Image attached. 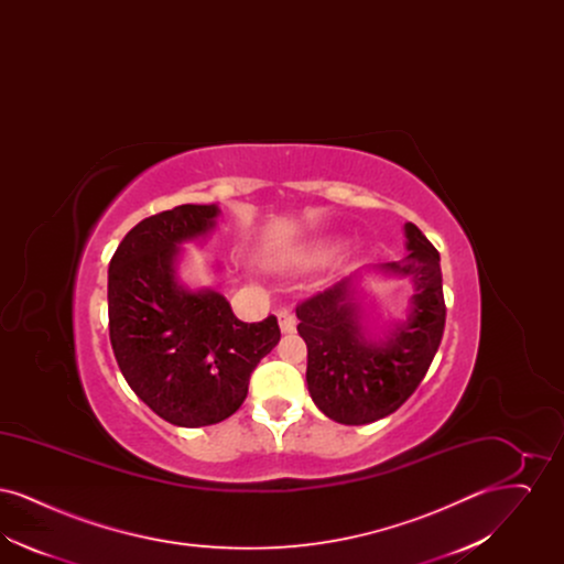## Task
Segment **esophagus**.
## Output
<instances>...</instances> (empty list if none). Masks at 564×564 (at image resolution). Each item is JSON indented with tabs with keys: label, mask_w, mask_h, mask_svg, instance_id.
I'll return each mask as SVG.
<instances>
[{
	"label": "esophagus",
	"mask_w": 564,
	"mask_h": 564,
	"mask_svg": "<svg viewBox=\"0 0 564 564\" xmlns=\"http://www.w3.org/2000/svg\"><path fill=\"white\" fill-rule=\"evenodd\" d=\"M276 317H279V327H281V332H283V334H290V332H294L295 317L292 311H281Z\"/></svg>",
	"instance_id": "34e87169"
}]
</instances>
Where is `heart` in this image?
Masks as SVG:
<instances>
[{
  "label": "heart",
  "instance_id": "b5f03b06",
  "mask_svg": "<svg viewBox=\"0 0 564 564\" xmlns=\"http://www.w3.org/2000/svg\"><path fill=\"white\" fill-rule=\"evenodd\" d=\"M327 251L325 249H308V251H292V253H279V256H269L264 262L272 269L290 267V264H311L322 260Z\"/></svg>",
  "mask_w": 564,
  "mask_h": 564
}]
</instances>
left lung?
I'll return each mask as SVG.
<instances>
[{"mask_svg": "<svg viewBox=\"0 0 564 564\" xmlns=\"http://www.w3.org/2000/svg\"><path fill=\"white\" fill-rule=\"evenodd\" d=\"M408 256L378 270L410 276L412 308L380 340L364 329L352 281L345 279L295 306L297 334L308 349V393L325 416L343 425H366L395 412L421 384L437 352L446 323L440 253L427 237L405 224Z\"/></svg>", "mask_w": 564, "mask_h": 564, "instance_id": "left-lung-1", "label": "left lung"}]
</instances>
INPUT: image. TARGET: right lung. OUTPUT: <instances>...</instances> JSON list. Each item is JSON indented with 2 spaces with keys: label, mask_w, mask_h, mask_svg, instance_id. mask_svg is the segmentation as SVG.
<instances>
[{
  "label": "right lung",
  "mask_w": 564,
  "mask_h": 564,
  "mask_svg": "<svg viewBox=\"0 0 564 564\" xmlns=\"http://www.w3.org/2000/svg\"><path fill=\"white\" fill-rule=\"evenodd\" d=\"M217 214V205H180L145 217L109 262V340L118 368L137 398L177 427L235 414L251 372L281 338L274 315L242 323L219 292L180 285V245L207 235Z\"/></svg>",
  "instance_id": "1"
}]
</instances>
